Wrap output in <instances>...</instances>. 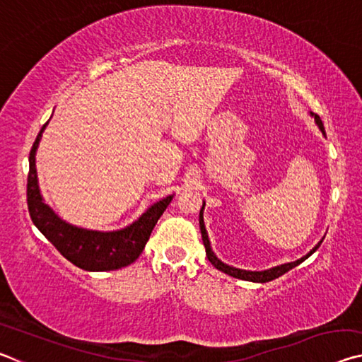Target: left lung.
Here are the masks:
<instances>
[{
  "instance_id": "1",
  "label": "left lung",
  "mask_w": 362,
  "mask_h": 362,
  "mask_svg": "<svg viewBox=\"0 0 362 362\" xmlns=\"http://www.w3.org/2000/svg\"><path fill=\"white\" fill-rule=\"evenodd\" d=\"M315 116V121L316 124L320 126V129L324 132V126H322V121L317 115L311 113ZM204 209V206H203ZM203 209H201L199 212V228H201V236H203V243H204V247H206V255L207 259H209V262L212 263L214 267H216L217 269H220V272H223L226 274H230V276L233 278H238V279H244V281H252V283H268V281H273L276 279L279 276H283L284 273L289 272V269H292L293 267H297L302 263L303 260L308 259V257L315 252V250L321 246V243H317V246L313 247V250H310V254H306L305 257H302V259L297 260V262H291V263H284V265H279V267H274V268H269V269H265V272H246V269H240V268H233L230 265H225L223 262H220L216 255H214L212 249H211V244H209V238H207V233H206V228H204V220H203Z\"/></svg>"
}]
</instances>
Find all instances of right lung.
I'll return each mask as SVG.
<instances>
[{
  "label": "right lung",
  "mask_w": 362,
  "mask_h": 362,
  "mask_svg": "<svg viewBox=\"0 0 362 362\" xmlns=\"http://www.w3.org/2000/svg\"><path fill=\"white\" fill-rule=\"evenodd\" d=\"M47 122L41 127L32 151H30L27 204L30 217L36 228L54 244V247L66 260L86 272H110V269H119L131 265L142 254L158 218L166 211V207L173 201V196H168L159 203L153 204L137 222L118 231H90L65 223L52 212L51 207L45 204L40 193L38 179H36L35 153Z\"/></svg>",
  "instance_id": "1"
}]
</instances>
